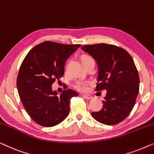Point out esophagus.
Here are the masks:
<instances>
[{"instance_id":"34e87169","label":"esophagus","mask_w":154,"mask_h":154,"mask_svg":"<svg viewBox=\"0 0 154 154\" xmlns=\"http://www.w3.org/2000/svg\"><path fill=\"white\" fill-rule=\"evenodd\" d=\"M83 98L87 99V100H91L93 99V97L91 96H88V95H83Z\"/></svg>"}]
</instances>
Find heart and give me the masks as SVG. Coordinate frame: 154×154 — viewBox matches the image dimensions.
<instances>
[{
	"label": "heart",
	"instance_id": "obj_1",
	"mask_svg": "<svg viewBox=\"0 0 154 154\" xmlns=\"http://www.w3.org/2000/svg\"><path fill=\"white\" fill-rule=\"evenodd\" d=\"M82 63L85 65L91 61H94V59L89 56H83L82 58ZM91 84L90 82L84 81V80H79L75 82L74 84V87L76 88L77 91L81 92H86L88 90V86Z\"/></svg>",
	"mask_w": 154,
	"mask_h": 154
}]
</instances>
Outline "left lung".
Listing matches in <instances>:
<instances>
[{
	"label": "left lung",
	"mask_w": 154,
	"mask_h": 154,
	"mask_svg": "<svg viewBox=\"0 0 154 154\" xmlns=\"http://www.w3.org/2000/svg\"><path fill=\"white\" fill-rule=\"evenodd\" d=\"M81 49L98 65L96 90H107L103 108L92 112L93 118L105 125L117 124L131 113L139 93V75L133 58L124 49L105 43Z\"/></svg>",
	"instance_id": "1"
}]
</instances>
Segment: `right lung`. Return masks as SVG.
Instances as JSON below:
<instances>
[{"label":"right lung","instance_id":"obj_1","mask_svg":"<svg viewBox=\"0 0 154 154\" xmlns=\"http://www.w3.org/2000/svg\"><path fill=\"white\" fill-rule=\"evenodd\" d=\"M80 46L47 41L35 46L23 59L17 87L26 111L38 124L54 126L69 114L70 100L77 92L64 90L58 96L51 86L63 76L65 62Z\"/></svg>","mask_w":154,"mask_h":154}]
</instances>
